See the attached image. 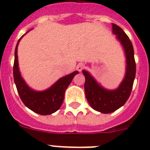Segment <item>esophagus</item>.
Here are the masks:
<instances>
[{"label":"esophagus","instance_id":"1","mask_svg":"<svg viewBox=\"0 0 150 150\" xmlns=\"http://www.w3.org/2000/svg\"><path fill=\"white\" fill-rule=\"evenodd\" d=\"M83 68H84V64L83 63H79L77 64V66H76V69H77V71L79 72H81Z\"/></svg>","mask_w":150,"mask_h":150}]
</instances>
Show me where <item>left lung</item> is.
Returning a JSON list of instances; mask_svg holds the SVG:
<instances>
[{"label":"left lung","instance_id":"8db88e82","mask_svg":"<svg viewBox=\"0 0 150 150\" xmlns=\"http://www.w3.org/2000/svg\"><path fill=\"white\" fill-rule=\"evenodd\" d=\"M112 34L122 46L126 59V70L125 77L117 88L106 89L95 80L91 74L83 70L86 78L84 88L86 97L95 110L102 113H110L122 107L129 98L136 74V64L132 42L124 30L116 24L112 23Z\"/></svg>","mask_w":150,"mask_h":150}]
</instances>
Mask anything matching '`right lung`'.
<instances>
[{"instance_id":"1","label":"right lung","mask_w":150,"mask_h":150,"mask_svg":"<svg viewBox=\"0 0 150 150\" xmlns=\"http://www.w3.org/2000/svg\"><path fill=\"white\" fill-rule=\"evenodd\" d=\"M30 30H29L28 31ZM24 35H22L18 40L15 50L13 77L16 86L21 100L28 108L38 114L43 116L50 115L56 112L60 108L63 103L65 90L71 83L74 76L79 72L76 71L67 76L60 78L51 87L44 91H35L30 88L21 76L18 68L17 50L19 41L23 38Z\"/></svg>"}]
</instances>
